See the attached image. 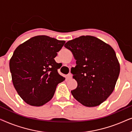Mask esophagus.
Listing matches in <instances>:
<instances>
[{
  "mask_svg": "<svg viewBox=\"0 0 132 132\" xmlns=\"http://www.w3.org/2000/svg\"><path fill=\"white\" fill-rule=\"evenodd\" d=\"M67 77L68 79H71L72 78V75L71 73L68 74V75H67Z\"/></svg>",
  "mask_w": 132,
  "mask_h": 132,
  "instance_id": "esophagus-1",
  "label": "esophagus"
}]
</instances>
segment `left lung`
Listing matches in <instances>:
<instances>
[{
    "instance_id": "left-lung-1",
    "label": "left lung",
    "mask_w": 132,
    "mask_h": 132,
    "mask_svg": "<svg viewBox=\"0 0 132 132\" xmlns=\"http://www.w3.org/2000/svg\"><path fill=\"white\" fill-rule=\"evenodd\" d=\"M76 60L71 68L77 86L71 94L86 107L102 104L112 93L120 71L113 48L93 36H81L64 45Z\"/></svg>"
}]
</instances>
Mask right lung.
Segmentation results:
<instances>
[{
	"label": "right lung",
	"mask_w": 132,
	"mask_h": 132,
	"mask_svg": "<svg viewBox=\"0 0 132 132\" xmlns=\"http://www.w3.org/2000/svg\"><path fill=\"white\" fill-rule=\"evenodd\" d=\"M65 41L38 35L19 45L10 61L12 84L27 104L41 106L53 98L56 86L65 80L54 58Z\"/></svg>",
	"instance_id": "1"
}]
</instances>
